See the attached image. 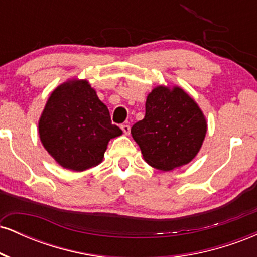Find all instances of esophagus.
Instances as JSON below:
<instances>
[{"mask_svg":"<svg viewBox=\"0 0 257 257\" xmlns=\"http://www.w3.org/2000/svg\"><path fill=\"white\" fill-rule=\"evenodd\" d=\"M120 128H122V131H123V133H124L125 135H129V133H131V125L122 124V125H120Z\"/></svg>","mask_w":257,"mask_h":257,"instance_id":"34e87169","label":"esophagus"}]
</instances>
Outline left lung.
<instances>
[{
	"instance_id": "left-lung-1",
	"label": "left lung",
	"mask_w": 257,
	"mask_h": 257,
	"mask_svg": "<svg viewBox=\"0 0 257 257\" xmlns=\"http://www.w3.org/2000/svg\"><path fill=\"white\" fill-rule=\"evenodd\" d=\"M144 119L132 126L133 139L150 166L173 170L198 153L206 122L198 105L181 88H155L146 99Z\"/></svg>"
}]
</instances>
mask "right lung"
<instances>
[{
    "label": "right lung",
    "mask_w": 257,
    "mask_h": 257,
    "mask_svg": "<svg viewBox=\"0 0 257 257\" xmlns=\"http://www.w3.org/2000/svg\"><path fill=\"white\" fill-rule=\"evenodd\" d=\"M44 149L61 167L82 172L102 161L122 131L87 81H70L52 93L38 123Z\"/></svg>",
    "instance_id": "add662e5"
}]
</instances>
